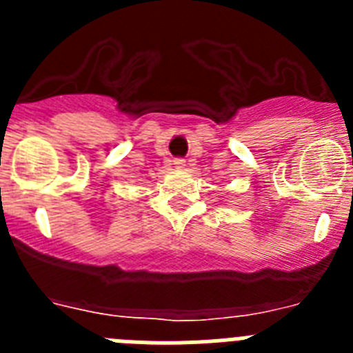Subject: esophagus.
Returning a JSON list of instances; mask_svg holds the SVG:
<instances>
[{"label": "esophagus", "instance_id": "1", "mask_svg": "<svg viewBox=\"0 0 353 353\" xmlns=\"http://www.w3.org/2000/svg\"><path fill=\"white\" fill-rule=\"evenodd\" d=\"M173 164L176 168H183V166H185V161H183V159H174Z\"/></svg>", "mask_w": 353, "mask_h": 353}]
</instances>
